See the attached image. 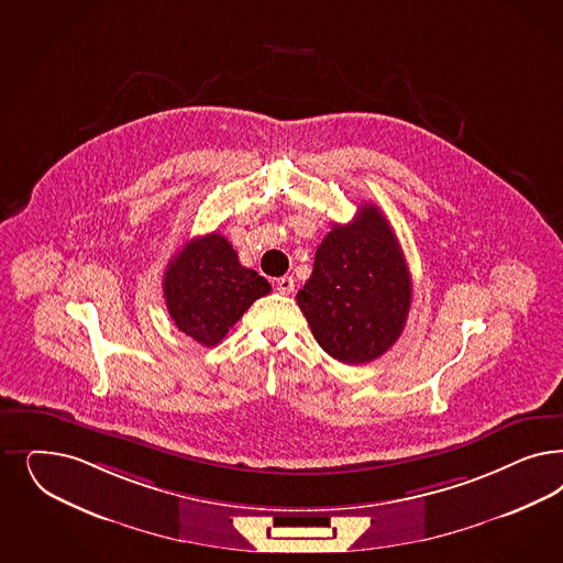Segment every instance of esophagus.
<instances>
[{
    "label": "esophagus",
    "instance_id": "1",
    "mask_svg": "<svg viewBox=\"0 0 563 563\" xmlns=\"http://www.w3.org/2000/svg\"><path fill=\"white\" fill-rule=\"evenodd\" d=\"M275 290L288 296V294L294 291V279H291V277H279V279L275 282Z\"/></svg>",
    "mask_w": 563,
    "mask_h": 563
}]
</instances>
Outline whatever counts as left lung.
Masks as SVG:
<instances>
[{"mask_svg":"<svg viewBox=\"0 0 563 563\" xmlns=\"http://www.w3.org/2000/svg\"><path fill=\"white\" fill-rule=\"evenodd\" d=\"M296 300L314 340L340 363H371L398 342L412 279L379 207L364 202L354 221L333 223Z\"/></svg>","mask_w":563,"mask_h":563,"instance_id":"1","label":"left lung"}]
</instances>
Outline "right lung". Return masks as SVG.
Wrapping results in <instances>:
<instances>
[{
	"label": "right lung",
	"instance_id": "1",
	"mask_svg": "<svg viewBox=\"0 0 563 563\" xmlns=\"http://www.w3.org/2000/svg\"><path fill=\"white\" fill-rule=\"evenodd\" d=\"M263 275L242 267L219 234L192 238L167 265L165 305L181 333L199 344H219L254 300L269 294Z\"/></svg>",
	"mask_w": 563,
	"mask_h": 563
}]
</instances>
